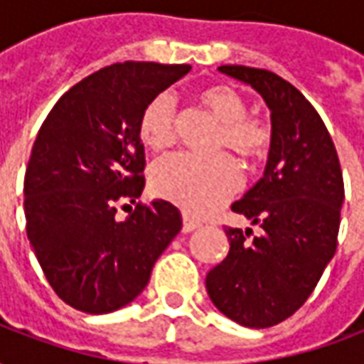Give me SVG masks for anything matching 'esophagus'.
<instances>
[{
    "label": "esophagus",
    "mask_w": 364,
    "mask_h": 364,
    "mask_svg": "<svg viewBox=\"0 0 364 364\" xmlns=\"http://www.w3.org/2000/svg\"><path fill=\"white\" fill-rule=\"evenodd\" d=\"M200 226V222L195 220V218H191L187 214H183V232H193V230H197Z\"/></svg>",
    "instance_id": "esophagus-1"
}]
</instances>
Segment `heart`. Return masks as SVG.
Wrapping results in <instances>:
<instances>
[{"label": "heart", "mask_w": 364, "mask_h": 364, "mask_svg": "<svg viewBox=\"0 0 364 364\" xmlns=\"http://www.w3.org/2000/svg\"><path fill=\"white\" fill-rule=\"evenodd\" d=\"M200 101L220 120L216 150L236 151L240 158L257 161L273 144V127L261 114H247L250 103L232 85H213L200 93ZM179 107L173 93L161 91L146 105L140 119V136L151 150H166L177 140ZM151 191L158 197L181 206L185 213L205 216L220 208L242 187V171L236 159L222 154L203 159L191 154H175L151 167Z\"/></svg>", "instance_id": "obj_1"}]
</instances>
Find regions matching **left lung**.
<instances>
[{
    "label": "left lung",
    "mask_w": 364,
    "mask_h": 364,
    "mask_svg": "<svg viewBox=\"0 0 364 364\" xmlns=\"http://www.w3.org/2000/svg\"><path fill=\"white\" fill-rule=\"evenodd\" d=\"M250 83L271 109L273 144L265 175L236 214L259 228L226 226V259L206 274L214 306L247 328H271L304 304L337 250L345 198L336 144L312 103L274 72L220 66Z\"/></svg>",
    "instance_id": "left-lung-1"
}]
</instances>
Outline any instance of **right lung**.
<instances>
[{
  "label": "right lung",
  "instance_id": "right-lung-1",
  "mask_svg": "<svg viewBox=\"0 0 364 364\" xmlns=\"http://www.w3.org/2000/svg\"><path fill=\"white\" fill-rule=\"evenodd\" d=\"M189 64L122 62L60 97L38 130L25 171L27 237L54 292L85 314L114 312L150 281L181 230L167 200L136 203L144 189L140 119ZM135 203L124 223L114 214Z\"/></svg>",
  "mask_w": 364,
  "mask_h": 364
}]
</instances>
